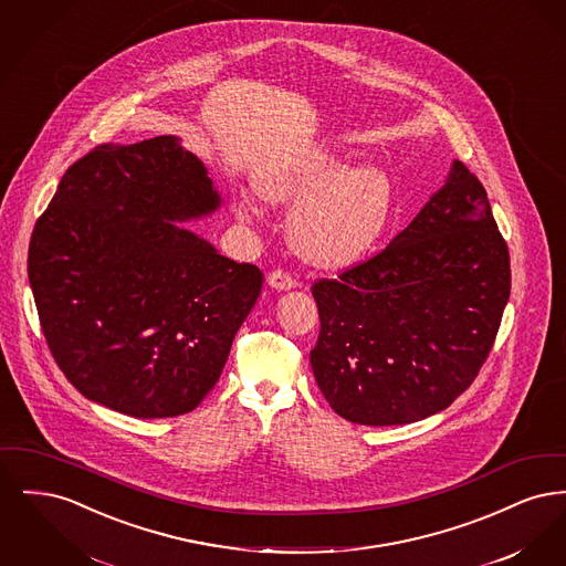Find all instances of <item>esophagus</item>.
<instances>
[{"instance_id":"obj_1","label":"esophagus","mask_w":566,"mask_h":566,"mask_svg":"<svg viewBox=\"0 0 566 566\" xmlns=\"http://www.w3.org/2000/svg\"><path fill=\"white\" fill-rule=\"evenodd\" d=\"M268 284L273 291H291L296 286L295 277L280 270L271 271L268 275Z\"/></svg>"}]
</instances>
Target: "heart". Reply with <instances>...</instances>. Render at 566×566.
<instances>
[{"label":"heart","instance_id":"obj_1","mask_svg":"<svg viewBox=\"0 0 566 566\" xmlns=\"http://www.w3.org/2000/svg\"><path fill=\"white\" fill-rule=\"evenodd\" d=\"M254 189L270 206L291 208L289 240L296 254L324 270L356 263L381 235L392 210L395 187L377 165H358L335 153H312L296 161L275 163L254 178ZM240 216H254L243 199Z\"/></svg>","mask_w":566,"mask_h":566}]
</instances>
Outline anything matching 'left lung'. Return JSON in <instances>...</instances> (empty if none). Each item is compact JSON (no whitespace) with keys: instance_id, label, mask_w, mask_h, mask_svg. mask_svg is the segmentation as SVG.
Here are the masks:
<instances>
[{"instance_id":"obj_1","label":"left lung","mask_w":566,"mask_h":566,"mask_svg":"<svg viewBox=\"0 0 566 566\" xmlns=\"http://www.w3.org/2000/svg\"><path fill=\"white\" fill-rule=\"evenodd\" d=\"M512 291L510 252L482 182L460 161L374 259L312 286L310 363L346 420H424L464 392L492 350Z\"/></svg>"}]
</instances>
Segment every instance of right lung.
I'll return each instance as SVG.
<instances>
[{"instance_id":"1","label":"right lung","mask_w":566,"mask_h":566,"mask_svg":"<svg viewBox=\"0 0 566 566\" xmlns=\"http://www.w3.org/2000/svg\"><path fill=\"white\" fill-rule=\"evenodd\" d=\"M222 197L180 137L102 144L59 182L29 243V284L56 365L88 401L189 413L214 388L261 295L256 265L185 224Z\"/></svg>"}]
</instances>
